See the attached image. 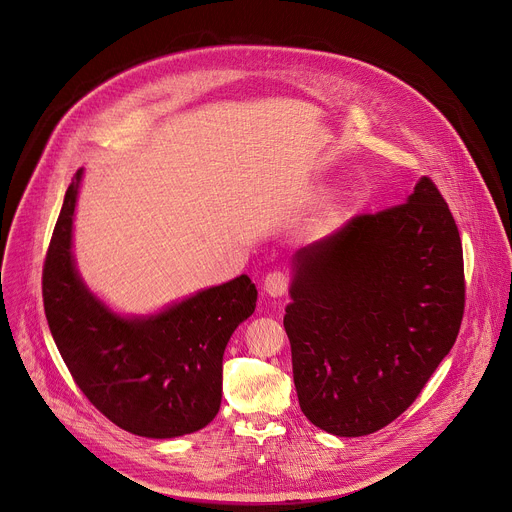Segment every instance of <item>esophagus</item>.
Here are the masks:
<instances>
[{"mask_svg": "<svg viewBox=\"0 0 512 512\" xmlns=\"http://www.w3.org/2000/svg\"><path fill=\"white\" fill-rule=\"evenodd\" d=\"M291 285V274L287 270H272L266 274L264 289L270 297H283L289 291Z\"/></svg>", "mask_w": 512, "mask_h": 512, "instance_id": "1", "label": "esophagus"}]
</instances>
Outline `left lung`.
Here are the masks:
<instances>
[{
    "label": "left lung",
    "instance_id": "8db88e82",
    "mask_svg": "<svg viewBox=\"0 0 512 512\" xmlns=\"http://www.w3.org/2000/svg\"><path fill=\"white\" fill-rule=\"evenodd\" d=\"M283 320L303 414L363 437L406 412L449 355L465 309L463 248L437 184L301 248Z\"/></svg>",
    "mask_w": 512,
    "mask_h": 512
}]
</instances>
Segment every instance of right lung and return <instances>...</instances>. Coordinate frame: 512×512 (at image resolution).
Masks as SVG:
<instances>
[{"label": "right lung", "instance_id": "1", "mask_svg": "<svg viewBox=\"0 0 512 512\" xmlns=\"http://www.w3.org/2000/svg\"><path fill=\"white\" fill-rule=\"evenodd\" d=\"M82 170L71 180L43 266L47 322L90 404L147 439L201 430L219 412L223 350L256 307L250 277L211 287L147 320L108 311L80 281L71 223Z\"/></svg>", "mask_w": 512, "mask_h": 512}]
</instances>
